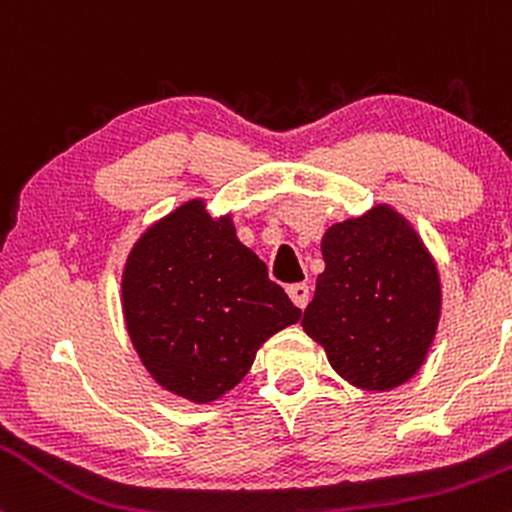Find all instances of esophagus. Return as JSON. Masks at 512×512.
I'll return each mask as SVG.
<instances>
[{
    "label": "esophagus",
    "instance_id": "34e87169",
    "mask_svg": "<svg viewBox=\"0 0 512 512\" xmlns=\"http://www.w3.org/2000/svg\"><path fill=\"white\" fill-rule=\"evenodd\" d=\"M286 293H289V298L293 301V305L296 308H305L308 305V298H310V289L305 284H291L289 289H286Z\"/></svg>",
    "mask_w": 512,
    "mask_h": 512
}]
</instances>
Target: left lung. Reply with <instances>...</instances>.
Masks as SVG:
<instances>
[{
    "instance_id": "8db88e82",
    "label": "left lung",
    "mask_w": 512,
    "mask_h": 512,
    "mask_svg": "<svg viewBox=\"0 0 512 512\" xmlns=\"http://www.w3.org/2000/svg\"><path fill=\"white\" fill-rule=\"evenodd\" d=\"M320 248L325 272L303 313L305 334L358 390L404 385L424 366L443 310L438 264L424 238L380 202L332 223Z\"/></svg>"
}]
</instances>
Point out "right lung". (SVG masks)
<instances>
[{"label": "right lung", "mask_w": 512, "mask_h": 512, "mask_svg": "<svg viewBox=\"0 0 512 512\" xmlns=\"http://www.w3.org/2000/svg\"><path fill=\"white\" fill-rule=\"evenodd\" d=\"M122 317L154 383L211 404L248 375L260 346L301 320L231 214L195 197L149 223L122 267Z\"/></svg>", "instance_id": "right-lung-1"}]
</instances>
